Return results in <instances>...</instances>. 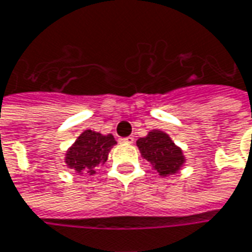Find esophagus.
Returning <instances> with one entry per match:
<instances>
[{
	"instance_id": "esophagus-1",
	"label": "esophagus",
	"mask_w": 252,
	"mask_h": 252,
	"mask_svg": "<svg viewBox=\"0 0 252 252\" xmlns=\"http://www.w3.org/2000/svg\"><path fill=\"white\" fill-rule=\"evenodd\" d=\"M120 142L121 143H133V138L131 136H126V138H120Z\"/></svg>"
}]
</instances>
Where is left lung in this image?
<instances>
[{
	"mask_svg": "<svg viewBox=\"0 0 252 252\" xmlns=\"http://www.w3.org/2000/svg\"><path fill=\"white\" fill-rule=\"evenodd\" d=\"M142 156L150 161L152 169L161 176L172 175L184 164L182 150L172 143L167 133L152 131L136 142Z\"/></svg>",
	"mask_w": 252,
	"mask_h": 252,
	"instance_id": "left-lung-1",
	"label": "left lung"
}]
</instances>
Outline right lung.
I'll list each match as a JSON object with an SVG mask.
<instances>
[{
    "instance_id": "obj_1",
    "label": "right lung",
    "mask_w": 252,
    "mask_h": 252,
    "mask_svg": "<svg viewBox=\"0 0 252 252\" xmlns=\"http://www.w3.org/2000/svg\"><path fill=\"white\" fill-rule=\"evenodd\" d=\"M114 145L116 140L113 135H100L87 129L70 148L66 156V162L68 167L78 172L92 175L107 160L109 150Z\"/></svg>"
}]
</instances>
